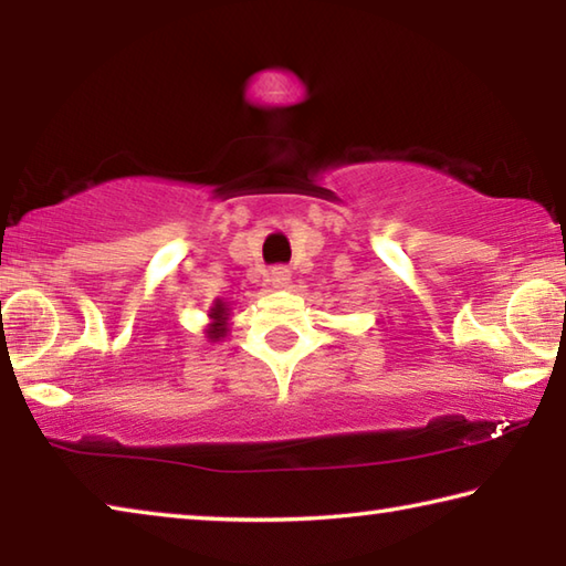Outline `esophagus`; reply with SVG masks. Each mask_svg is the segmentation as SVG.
Returning <instances> with one entry per match:
<instances>
[{
  "label": "esophagus",
  "mask_w": 566,
  "mask_h": 566,
  "mask_svg": "<svg viewBox=\"0 0 566 566\" xmlns=\"http://www.w3.org/2000/svg\"><path fill=\"white\" fill-rule=\"evenodd\" d=\"M290 270L286 266H274V270L270 272V282L272 286H276V290H284V286H290Z\"/></svg>",
  "instance_id": "obj_1"
}]
</instances>
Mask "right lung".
I'll use <instances>...</instances> for the list:
<instances>
[{"label": "right lung", "instance_id": "add662e5", "mask_svg": "<svg viewBox=\"0 0 566 566\" xmlns=\"http://www.w3.org/2000/svg\"><path fill=\"white\" fill-rule=\"evenodd\" d=\"M209 317H212V324H209L207 329V337L212 342H219L227 334V319H229V310H227V302L217 300L212 310H209Z\"/></svg>", "mask_w": 566, "mask_h": 566}]
</instances>
